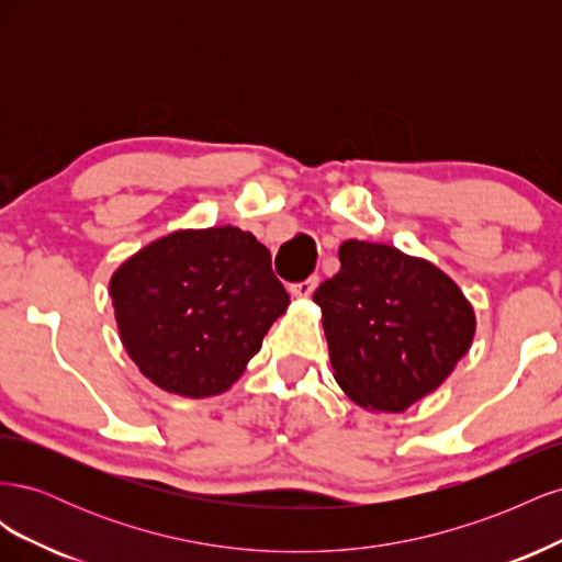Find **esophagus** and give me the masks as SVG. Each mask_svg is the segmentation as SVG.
I'll list each match as a JSON object with an SVG mask.
<instances>
[{
	"label": "esophagus",
	"mask_w": 562,
	"mask_h": 562,
	"mask_svg": "<svg viewBox=\"0 0 562 562\" xmlns=\"http://www.w3.org/2000/svg\"><path fill=\"white\" fill-rule=\"evenodd\" d=\"M316 285H318V277H310V279H304L300 283H293L291 285V293L295 297H310L316 291Z\"/></svg>",
	"instance_id": "esophagus-1"
}]
</instances>
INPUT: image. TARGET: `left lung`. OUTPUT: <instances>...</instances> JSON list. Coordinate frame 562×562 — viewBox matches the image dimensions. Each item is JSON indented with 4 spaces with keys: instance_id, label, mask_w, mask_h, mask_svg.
Returning <instances> with one entry per match:
<instances>
[{
    "instance_id": "1",
    "label": "left lung",
    "mask_w": 562,
    "mask_h": 562,
    "mask_svg": "<svg viewBox=\"0 0 562 562\" xmlns=\"http://www.w3.org/2000/svg\"><path fill=\"white\" fill-rule=\"evenodd\" d=\"M314 302L335 380L366 411H407L448 380L473 342L475 314L459 285L386 244L339 246V271Z\"/></svg>"
}]
</instances>
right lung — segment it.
I'll return each mask as SVG.
<instances>
[{"label": "right lung", "instance_id": "right-lung-1", "mask_svg": "<svg viewBox=\"0 0 562 562\" xmlns=\"http://www.w3.org/2000/svg\"><path fill=\"white\" fill-rule=\"evenodd\" d=\"M110 297L131 361L187 398L227 391L291 304L269 250L232 225L151 241L114 271Z\"/></svg>", "mask_w": 562, "mask_h": 562}]
</instances>
